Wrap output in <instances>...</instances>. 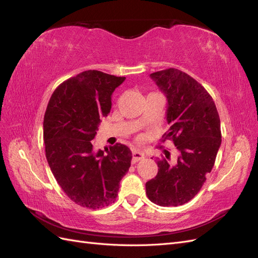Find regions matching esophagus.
<instances>
[{
	"label": "esophagus",
	"instance_id": "obj_1",
	"mask_svg": "<svg viewBox=\"0 0 258 258\" xmlns=\"http://www.w3.org/2000/svg\"><path fill=\"white\" fill-rule=\"evenodd\" d=\"M144 158V154L141 151H134L132 153V162L136 163Z\"/></svg>",
	"mask_w": 258,
	"mask_h": 258
}]
</instances>
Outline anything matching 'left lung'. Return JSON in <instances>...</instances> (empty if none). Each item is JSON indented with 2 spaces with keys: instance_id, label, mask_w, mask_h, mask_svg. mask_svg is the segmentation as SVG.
<instances>
[{
  "instance_id": "obj_1",
  "label": "left lung",
  "mask_w": 258,
  "mask_h": 258,
  "mask_svg": "<svg viewBox=\"0 0 258 258\" xmlns=\"http://www.w3.org/2000/svg\"><path fill=\"white\" fill-rule=\"evenodd\" d=\"M151 77L168 100L170 128L162 142L171 140L178 156L174 165L157 160L158 173L145 184L146 195L160 207H178L196 196L214 166L222 143L221 120L212 97L188 74L170 68Z\"/></svg>"
}]
</instances>
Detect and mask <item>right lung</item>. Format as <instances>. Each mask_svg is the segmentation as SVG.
I'll return each mask as SVG.
<instances>
[{
    "label": "right lung",
    "mask_w": 258,
    "mask_h": 258,
    "mask_svg": "<svg viewBox=\"0 0 258 258\" xmlns=\"http://www.w3.org/2000/svg\"><path fill=\"white\" fill-rule=\"evenodd\" d=\"M124 79L88 70L60 84L46 108V158L62 190L84 208L112 205L131 165L126 145L116 143L98 152L92 146L100 119L111 111L112 93Z\"/></svg>",
    "instance_id": "obj_1"
}]
</instances>
